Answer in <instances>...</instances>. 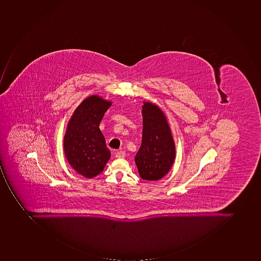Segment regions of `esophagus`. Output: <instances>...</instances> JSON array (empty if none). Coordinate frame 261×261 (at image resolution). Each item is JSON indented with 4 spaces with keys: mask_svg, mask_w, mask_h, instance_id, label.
<instances>
[{
    "mask_svg": "<svg viewBox=\"0 0 261 261\" xmlns=\"http://www.w3.org/2000/svg\"><path fill=\"white\" fill-rule=\"evenodd\" d=\"M125 156V150H119V151L116 152V158H124Z\"/></svg>",
    "mask_w": 261,
    "mask_h": 261,
    "instance_id": "34e87169",
    "label": "esophagus"
}]
</instances>
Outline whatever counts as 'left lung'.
<instances>
[{
	"instance_id": "obj_1",
	"label": "left lung",
	"mask_w": 261,
	"mask_h": 261,
	"mask_svg": "<svg viewBox=\"0 0 261 261\" xmlns=\"http://www.w3.org/2000/svg\"><path fill=\"white\" fill-rule=\"evenodd\" d=\"M142 115V142L135 161L142 179L155 181L173 165L175 145L166 117L157 106L144 102Z\"/></svg>"
}]
</instances>
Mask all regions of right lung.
Returning a JSON list of instances; mask_svg holds the SVG:
<instances>
[{
  "instance_id": "1",
  "label": "right lung",
  "mask_w": 261,
  "mask_h": 261,
  "mask_svg": "<svg viewBox=\"0 0 261 261\" xmlns=\"http://www.w3.org/2000/svg\"><path fill=\"white\" fill-rule=\"evenodd\" d=\"M111 104L100 96H89L75 110L66 130V158L72 169L88 178L100 174L111 158V152L99 129Z\"/></svg>"
}]
</instances>
